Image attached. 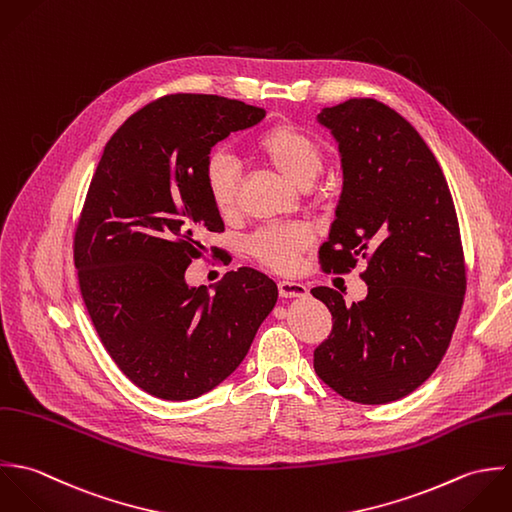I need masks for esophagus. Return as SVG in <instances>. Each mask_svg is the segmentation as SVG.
I'll return each instance as SVG.
<instances>
[{
  "instance_id": "1",
  "label": "esophagus",
  "mask_w": 512,
  "mask_h": 512,
  "mask_svg": "<svg viewBox=\"0 0 512 512\" xmlns=\"http://www.w3.org/2000/svg\"><path fill=\"white\" fill-rule=\"evenodd\" d=\"M279 295L285 299H303V297H308V287L303 283H297V281H281Z\"/></svg>"
}]
</instances>
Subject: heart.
I'll use <instances>...</instances> for the list:
<instances>
[{"mask_svg":"<svg viewBox=\"0 0 512 512\" xmlns=\"http://www.w3.org/2000/svg\"><path fill=\"white\" fill-rule=\"evenodd\" d=\"M253 152L277 170L293 186L307 190L324 168V146L295 124H275L255 142ZM205 188L217 211L229 213L237 204L239 170L231 156L215 152L204 168ZM310 231L305 225H269L249 239V251L265 265L277 271H291L299 255L307 249Z\"/></svg>","mask_w":512,"mask_h":512,"instance_id":"1","label":"heart"}]
</instances>
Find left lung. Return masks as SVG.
Segmentation results:
<instances>
[{"label": "left lung", "mask_w": 512, "mask_h": 512, "mask_svg": "<svg viewBox=\"0 0 512 512\" xmlns=\"http://www.w3.org/2000/svg\"><path fill=\"white\" fill-rule=\"evenodd\" d=\"M342 164V194L318 255L324 271L368 259V295L346 307L312 289L332 314L314 370L342 398L388 404L419 388L451 342L467 289L459 221L441 166L404 116L374 99L322 108Z\"/></svg>", "instance_id": "1"}]
</instances>
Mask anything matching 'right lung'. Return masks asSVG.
Returning <instances> with one entry per match:
<instances>
[{
  "label": "right lung",
  "instance_id": "add662e5",
  "mask_svg": "<svg viewBox=\"0 0 512 512\" xmlns=\"http://www.w3.org/2000/svg\"><path fill=\"white\" fill-rule=\"evenodd\" d=\"M263 118L241 101L168 95L104 146L75 231V267L106 352L154 398L186 402L219 386L277 305L275 281L251 267L227 273L213 293L186 283L202 237L223 231L205 188L209 152Z\"/></svg>",
  "mask_w": 512,
  "mask_h": 512
}]
</instances>
